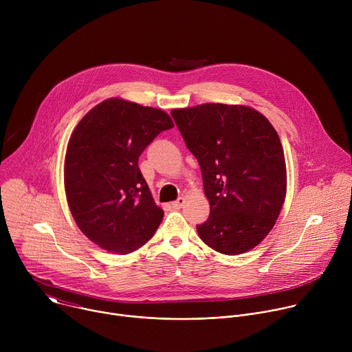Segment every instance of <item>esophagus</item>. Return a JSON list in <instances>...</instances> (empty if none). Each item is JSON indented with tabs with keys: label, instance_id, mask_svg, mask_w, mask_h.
Returning a JSON list of instances; mask_svg holds the SVG:
<instances>
[{
	"label": "esophagus",
	"instance_id": "obj_1",
	"mask_svg": "<svg viewBox=\"0 0 352 352\" xmlns=\"http://www.w3.org/2000/svg\"><path fill=\"white\" fill-rule=\"evenodd\" d=\"M184 204H185V199L184 197H178L177 200H174V202H173V208L174 209H179V208H182Z\"/></svg>",
	"mask_w": 352,
	"mask_h": 352
}]
</instances>
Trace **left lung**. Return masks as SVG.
<instances>
[{"instance_id": "left-lung-1", "label": "left lung", "mask_w": 352, "mask_h": 352, "mask_svg": "<svg viewBox=\"0 0 352 352\" xmlns=\"http://www.w3.org/2000/svg\"><path fill=\"white\" fill-rule=\"evenodd\" d=\"M202 170L210 216L196 226L208 246L224 255L255 248L281 212L287 170L280 138L255 109L206 103L171 111Z\"/></svg>"}]
</instances>
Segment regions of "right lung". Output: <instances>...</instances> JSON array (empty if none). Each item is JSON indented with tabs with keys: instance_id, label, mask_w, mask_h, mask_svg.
<instances>
[{
	"instance_id": "right-lung-1",
	"label": "right lung",
	"mask_w": 352,
	"mask_h": 352,
	"mask_svg": "<svg viewBox=\"0 0 352 352\" xmlns=\"http://www.w3.org/2000/svg\"><path fill=\"white\" fill-rule=\"evenodd\" d=\"M173 126L163 110L109 98L74 129L64 167L67 200L80 231L100 248L126 255L155 235L164 212L155 204L138 160Z\"/></svg>"
}]
</instances>
